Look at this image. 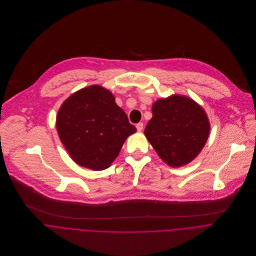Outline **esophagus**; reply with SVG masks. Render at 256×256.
Listing matches in <instances>:
<instances>
[{
  "label": "esophagus",
  "instance_id": "esophagus-1",
  "mask_svg": "<svg viewBox=\"0 0 256 256\" xmlns=\"http://www.w3.org/2000/svg\"><path fill=\"white\" fill-rule=\"evenodd\" d=\"M143 123H138V124H136V128H137V130L138 131H142L143 130Z\"/></svg>",
  "mask_w": 256,
  "mask_h": 256
}]
</instances>
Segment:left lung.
Segmentation results:
<instances>
[{
    "label": "left lung",
    "mask_w": 256,
    "mask_h": 256,
    "mask_svg": "<svg viewBox=\"0 0 256 256\" xmlns=\"http://www.w3.org/2000/svg\"><path fill=\"white\" fill-rule=\"evenodd\" d=\"M210 133L206 112L188 96L174 94L152 105L144 134L160 158L178 168L194 160Z\"/></svg>",
    "instance_id": "1"
}]
</instances>
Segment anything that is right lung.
<instances>
[{
    "instance_id": "obj_1",
    "label": "right lung",
    "mask_w": 256,
    "mask_h": 256,
    "mask_svg": "<svg viewBox=\"0 0 256 256\" xmlns=\"http://www.w3.org/2000/svg\"><path fill=\"white\" fill-rule=\"evenodd\" d=\"M56 129L72 160L92 170L108 168L127 137L136 132L112 92L98 84L82 88L64 102Z\"/></svg>"
}]
</instances>
